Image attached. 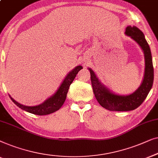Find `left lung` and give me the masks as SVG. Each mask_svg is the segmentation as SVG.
<instances>
[{"label":"left lung","instance_id":"obj_1","mask_svg":"<svg viewBox=\"0 0 158 158\" xmlns=\"http://www.w3.org/2000/svg\"><path fill=\"white\" fill-rule=\"evenodd\" d=\"M125 35L132 39L143 50L145 57V72L143 81L137 90L128 95L115 94L107 86L102 83L97 74L91 68H88L91 74V81L93 92L97 100L102 106L110 111H131L138 107L152 89L154 80V69L151 51L145 35L136 26H128L126 28Z\"/></svg>","mask_w":158,"mask_h":158}]
</instances>
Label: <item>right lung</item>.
Returning <instances> with one entry per match:
<instances>
[{
    "instance_id": "1",
    "label": "right lung",
    "mask_w": 158,
    "mask_h": 158,
    "mask_svg": "<svg viewBox=\"0 0 158 158\" xmlns=\"http://www.w3.org/2000/svg\"><path fill=\"white\" fill-rule=\"evenodd\" d=\"M83 69L81 66H77L74 69H72L66 75L65 78L60 84L59 87L58 88L56 92L48 98L46 100L44 101L43 103L36 106H26L23 104L19 103L15 99H13L10 96V98L13 102L15 105H17L21 110L26 112L31 113L37 115H46L52 114V113L56 112L59 110L61 106L63 105L64 102L66 100V94H67L68 90L69 89V86L72 81H74L75 77H76L77 73L80 70Z\"/></svg>"
}]
</instances>
